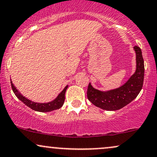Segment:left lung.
<instances>
[{
  "mask_svg": "<svg viewBox=\"0 0 157 157\" xmlns=\"http://www.w3.org/2000/svg\"><path fill=\"white\" fill-rule=\"evenodd\" d=\"M134 49L136 52V71L125 84L107 91H101L93 88L90 83L88 85L87 97L95 106L105 110H118L137 97L143 88L145 68L140 48L135 46Z\"/></svg>",
  "mask_w": 157,
  "mask_h": 157,
  "instance_id": "left-lung-1",
  "label": "left lung"
}]
</instances>
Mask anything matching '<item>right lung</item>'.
<instances>
[{
  "mask_svg": "<svg viewBox=\"0 0 157 157\" xmlns=\"http://www.w3.org/2000/svg\"><path fill=\"white\" fill-rule=\"evenodd\" d=\"M11 86H12V88L14 91V93L16 97L18 98L20 101H22L25 105H27L30 108L35 111H38V112H50V111L55 110V109H59L63 106L64 103V100H65V93L67 90L68 86H67L64 88V89L62 90L60 93L58 94L57 97L53 101H50L48 103H37L32 101L31 100L26 99L25 97H23L20 92L17 90L14 85H13L12 82L11 81Z\"/></svg>",
  "mask_w": 157,
  "mask_h": 157,
  "instance_id": "1",
  "label": "right lung"
}]
</instances>
